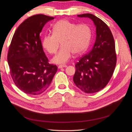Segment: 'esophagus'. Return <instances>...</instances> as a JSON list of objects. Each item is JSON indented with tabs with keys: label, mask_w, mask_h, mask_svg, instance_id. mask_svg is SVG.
I'll use <instances>...</instances> for the list:
<instances>
[{
	"label": "esophagus",
	"mask_w": 132,
	"mask_h": 132,
	"mask_svg": "<svg viewBox=\"0 0 132 132\" xmlns=\"http://www.w3.org/2000/svg\"><path fill=\"white\" fill-rule=\"evenodd\" d=\"M67 66L66 65H60L58 67V69H61L62 68H66Z\"/></svg>",
	"instance_id": "esophagus-1"
}]
</instances>
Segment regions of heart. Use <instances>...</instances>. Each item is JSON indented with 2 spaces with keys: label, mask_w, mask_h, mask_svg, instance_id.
Listing matches in <instances>:
<instances>
[{
  "label": "heart",
  "mask_w": 132,
  "mask_h": 132,
  "mask_svg": "<svg viewBox=\"0 0 132 132\" xmlns=\"http://www.w3.org/2000/svg\"><path fill=\"white\" fill-rule=\"evenodd\" d=\"M53 34L44 36L42 46L48 52H57L61 41L62 47L58 53L52 59L55 64H64L72 57L85 51L91 37V30L86 23L77 25L66 19L61 20L52 27Z\"/></svg>",
  "instance_id": "obj_1"
}]
</instances>
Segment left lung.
<instances>
[{
    "instance_id": "1",
    "label": "left lung",
    "mask_w": 132,
    "mask_h": 132,
    "mask_svg": "<svg viewBox=\"0 0 132 132\" xmlns=\"http://www.w3.org/2000/svg\"><path fill=\"white\" fill-rule=\"evenodd\" d=\"M91 19L96 26V40L90 52L75 64L73 81L86 93H94L106 86L116 65L114 40L110 29L100 19L91 14L78 15Z\"/></svg>"
}]
</instances>
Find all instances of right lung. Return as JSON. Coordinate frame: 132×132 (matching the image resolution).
<instances>
[{
	"instance_id": "obj_1",
	"label": "right lung",
	"mask_w": 132,
	"mask_h": 132,
	"mask_svg": "<svg viewBox=\"0 0 132 132\" xmlns=\"http://www.w3.org/2000/svg\"><path fill=\"white\" fill-rule=\"evenodd\" d=\"M54 19L43 14L32 16L19 25L12 38L7 53L10 75L26 94L43 93L57 71L56 65L48 62L40 38L44 26Z\"/></svg>"
}]
</instances>
